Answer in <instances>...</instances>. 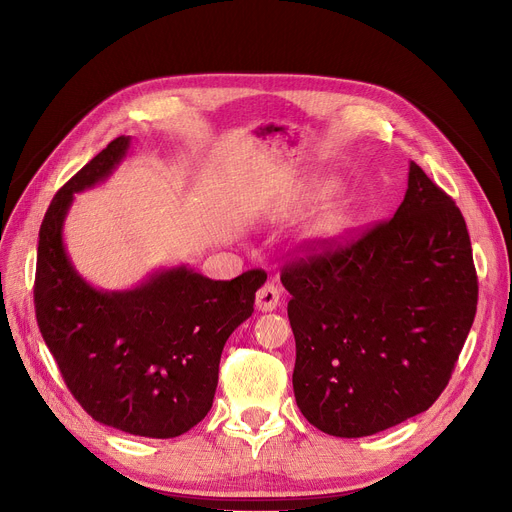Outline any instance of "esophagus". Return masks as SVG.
Segmentation results:
<instances>
[{
  "label": "esophagus",
  "mask_w": 512,
  "mask_h": 512,
  "mask_svg": "<svg viewBox=\"0 0 512 512\" xmlns=\"http://www.w3.org/2000/svg\"><path fill=\"white\" fill-rule=\"evenodd\" d=\"M255 305L259 311H274L280 305V286L274 282H267L259 288Z\"/></svg>",
  "instance_id": "obj_1"
}]
</instances>
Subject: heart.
I'll return each mask as SVG.
<instances>
[{"mask_svg":"<svg viewBox=\"0 0 512 512\" xmlns=\"http://www.w3.org/2000/svg\"><path fill=\"white\" fill-rule=\"evenodd\" d=\"M344 218L340 213H326L324 218H319L315 228H313V234L317 238H332V236H338L342 230H344Z\"/></svg>","mask_w":512,"mask_h":512,"instance_id":"b5f03b06","label":"heart"}]
</instances>
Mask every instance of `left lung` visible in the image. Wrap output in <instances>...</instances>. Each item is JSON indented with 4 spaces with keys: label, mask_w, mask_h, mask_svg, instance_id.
<instances>
[{
    "label": "left lung",
    "mask_w": 512,
    "mask_h": 512,
    "mask_svg": "<svg viewBox=\"0 0 512 512\" xmlns=\"http://www.w3.org/2000/svg\"><path fill=\"white\" fill-rule=\"evenodd\" d=\"M286 263L294 398L336 438H363L434 405L473 326L477 274L461 209L411 161L394 218Z\"/></svg>",
    "instance_id": "1"
}]
</instances>
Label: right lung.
<instances>
[{"mask_svg":"<svg viewBox=\"0 0 512 512\" xmlns=\"http://www.w3.org/2000/svg\"><path fill=\"white\" fill-rule=\"evenodd\" d=\"M128 147L130 137L114 139L53 197L39 230L35 313L68 390L95 421L176 438L209 413L224 344L251 317L267 274L209 280L178 265L112 292L80 278L62 236L68 209L74 193L118 168Z\"/></svg>","mask_w":512,"mask_h":512,"instance_id":"obj_1","label":"right lung"}]
</instances>
